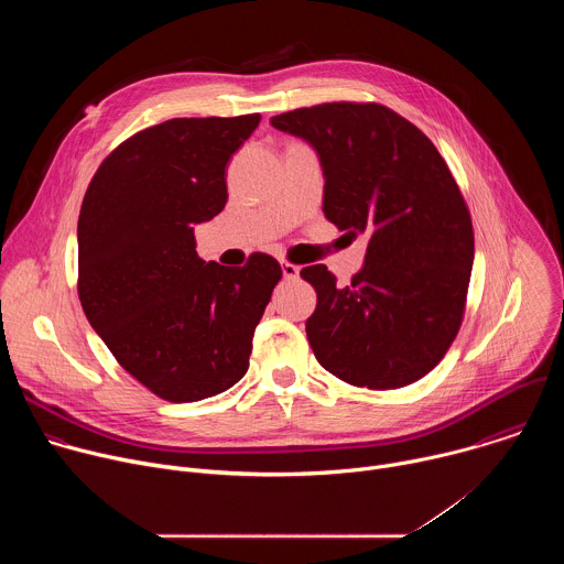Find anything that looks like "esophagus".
<instances>
[{"mask_svg": "<svg viewBox=\"0 0 564 564\" xmlns=\"http://www.w3.org/2000/svg\"><path fill=\"white\" fill-rule=\"evenodd\" d=\"M281 270H283V276H285V279H296L299 272H301V268L294 265V263H290V261H281Z\"/></svg>", "mask_w": 564, "mask_h": 564, "instance_id": "1", "label": "esophagus"}]
</instances>
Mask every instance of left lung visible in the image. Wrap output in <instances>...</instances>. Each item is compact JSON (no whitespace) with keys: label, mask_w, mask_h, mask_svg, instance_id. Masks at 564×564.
Returning a JSON list of instances; mask_svg holds the SVG:
<instances>
[{"label":"left lung","mask_w":564,"mask_h":564,"mask_svg":"<svg viewBox=\"0 0 564 564\" xmlns=\"http://www.w3.org/2000/svg\"><path fill=\"white\" fill-rule=\"evenodd\" d=\"M270 122L316 149L326 218L370 234L350 285H337L326 265L301 270L316 290L305 321L314 357L359 388L422 379L459 333L475 250L446 160L413 122L377 102H326Z\"/></svg>","instance_id":"1"}]
</instances>
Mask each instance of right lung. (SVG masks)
<instances>
[{"label":"right lung","mask_w":564,"mask_h":564,"mask_svg":"<svg viewBox=\"0 0 564 564\" xmlns=\"http://www.w3.org/2000/svg\"><path fill=\"white\" fill-rule=\"evenodd\" d=\"M261 116L174 118L118 144L77 220V294L118 364L185 404L248 372L252 337L283 272L270 254L205 263L194 225L227 203L225 167Z\"/></svg>","instance_id":"1"}]
</instances>
